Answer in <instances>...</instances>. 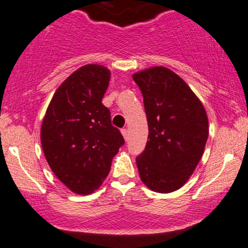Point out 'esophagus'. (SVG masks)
<instances>
[{"mask_svg": "<svg viewBox=\"0 0 248 248\" xmlns=\"http://www.w3.org/2000/svg\"><path fill=\"white\" fill-rule=\"evenodd\" d=\"M121 134H122V136H124V140L128 139V130L126 129V128H124V129H121Z\"/></svg>", "mask_w": 248, "mask_h": 248, "instance_id": "34e87169", "label": "esophagus"}]
</instances>
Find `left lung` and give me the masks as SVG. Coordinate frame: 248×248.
Listing matches in <instances>:
<instances>
[{"mask_svg":"<svg viewBox=\"0 0 248 248\" xmlns=\"http://www.w3.org/2000/svg\"><path fill=\"white\" fill-rule=\"evenodd\" d=\"M149 124L145 150L136 158L140 180L169 193L184 186L202 159L208 139L205 108L176 73L164 66L137 72Z\"/></svg>","mask_w":248,"mask_h":248,"instance_id":"8db88e82","label":"left lung"}]
</instances>
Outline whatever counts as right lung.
Listing matches in <instances>:
<instances>
[{
    "mask_svg": "<svg viewBox=\"0 0 248 248\" xmlns=\"http://www.w3.org/2000/svg\"><path fill=\"white\" fill-rule=\"evenodd\" d=\"M109 78L102 65L80 67L58 87L43 118V153L58 180L74 193L98 189L124 143L102 104Z\"/></svg>",
    "mask_w": 248,
    "mask_h": 248,
    "instance_id": "add662e5",
    "label": "right lung"
}]
</instances>
